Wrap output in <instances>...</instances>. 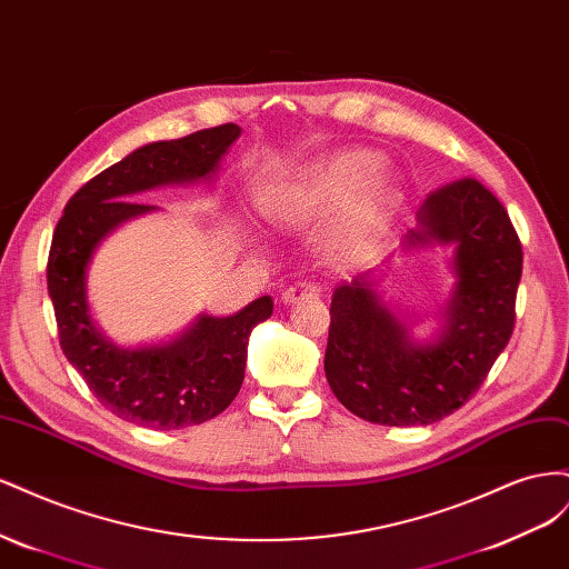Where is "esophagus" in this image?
Returning a JSON list of instances; mask_svg holds the SVG:
<instances>
[{
	"label": "esophagus",
	"mask_w": 569,
	"mask_h": 569,
	"mask_svg": "<svg viewBox=\"0 0 569 569\" xmlns=\"http://www.w3.org/2000/svg\"><path fill=\"white\" fill-rule=\"evenodd\" d=\"M320 284L318 282H311V280H303V282H297L291 284L282 291V301L284 303H299L303 299H316L320 297Z\"/></svg>",
	"instance_id": "1"
}]
</instances>
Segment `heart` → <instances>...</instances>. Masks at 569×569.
Masks as SVG:
<instances>
[{"label":"heart","mask_w":569,"mask_h":569,"mask_svg":"<svg viewBox=\"0 0 569 569\" xmlns=\"http://www.w3.org/2000/svg\"><path fill=\"white\" fill-rule=\"evenodd\" d=\"M399 194V180L385 159L368 149H341L297 170L266 201V213L289 228H308L337 213L332 239L341 249L363 251L385 222Z\"/></svg>","instance_id":"1"}]
</instances>
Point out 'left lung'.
<instances>
[{
	"label": "left lung",
	"mask_w": 569,
	"mask_h": 569,
	"mask_svg": "<svg viewBox=\"0 0 569 569\" xmlns=\"http://www.w3.org/2000/svg\"><path fill=\"white\" fill-rule=\"evenodd\" d=\"M406 247L453 244L456 287L437 341L416 343L370 274L335 289L325 375L343 408L375 425H432L487 380L510 341L522 244L503 203L475 178L435 189Z\"/></svg>",
	"instance_id": "left-lung-1"
}]
</instances>
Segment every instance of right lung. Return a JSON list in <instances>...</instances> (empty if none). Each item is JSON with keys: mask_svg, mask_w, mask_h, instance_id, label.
<instances>
[{"mask_svg": "<svg viewBox=\"0 0 569 569\" xmlns=\"http://www.w3.org/2000/svg\"><path fill=\"white\" fill-rule=\"evenodd\" d=\"M239 132L226 123L128 153L78 189L51 237L47 289L61 351L97 401L128 422L180 429L220 416L244 382L251 330L272 316V299L261 297L228 318L201 316L173 341L130 351L97 332L84 295V272L101 239L157 209L134 194L211 178Z\"/></svg>", "mask_w": 569, "mask_h": 569, "instance_id": "right-lung-1", "label": "right lung"}]
</instances>
